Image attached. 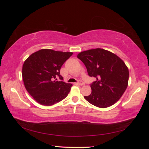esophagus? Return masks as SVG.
<instances>
[{
  "label": "esophagus",
  "mask_w": 149,
  "mask_h": 149,
  "mask_svg": "<svg viewBox=\"0 0 149 149\" xmlns=\"http://www.w3.org/2000/svg\"><path fill=\"white\" fill-rule=\"evenodd\" d=\"M75 84L80 85V86H83V85H84V83L83 81H79L78 83H75Z\"/></svg>",
  "instance_id": "obj_1"
}]
</instances>
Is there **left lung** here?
<instances>
[{
  "instance_id": "8db88e82",
  "label": "left lung",
  "mask_w": 149,
  "mask_h": 149,
  "mask_svg": "<svg viewBox=\"0 0 149 149\" xmlns=\"http://www.w3.org/2000/svg\"><path fill=\"white\" fill-rule=\"evenodd\" d=\"M77 57L84 64L89 76L96 78L91 93L84 96L91 104L106 108L120 100L128 86L129 70L116 54L102 48L80 52Z\"/></svg>"
}]
</instances>
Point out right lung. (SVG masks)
Masks as SVG:
<instances>
[{
	"instance_id": "1",
	"label": "right lung",
	"mask_w": 149,
	"mask_h": 149,
	"mask_svg": "<svg viewBox=\"0 0 149 149\" xmlns=\"http://www.w3.org/2000/svg\"><path fill=\"white\" fill-rule=\"evenodd\" d=\"M73 52L42 49L30 55L22 67L25 89L38 103L52 106L65 99L73 86L63 80L60 71ZM59 77L61 80L58 81Z\"/></svg>"
}]
</instances>
